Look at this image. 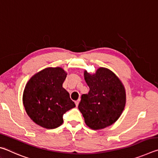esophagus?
<instances>
[{"label": "esophagus", "instance_id": "1", "mask_svg": "<svg viewBox=\"0 0 158 158\" xmlns=\"http://www.w3.org/2000/svg\"><path fill=\"white\" fill-rule=\"evenodd\" d=\"M79 100H77V101H76V102H75V105H76V106H78V105H79Z\"/></svg>", "mask_w": 158, "mask_h": 158}]
</instances>
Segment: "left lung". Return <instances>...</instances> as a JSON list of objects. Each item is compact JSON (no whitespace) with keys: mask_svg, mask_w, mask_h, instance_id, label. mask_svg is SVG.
<instances>
[{"mask_svg":"<svg viewBox=\"0 0 158 158\" xmlns=\"http://www.w3.org/2000/svg\"><path fill=\"white\" fill-rule=\"evenodd\" d=\"M84 75L90 90L81 95L78 108L85 123L94 130L110 126L124 110L126 92L123 84L113 72L102 67L94 74L84 70Z\"/></svg>","mask_w":158,"mask_h":158,"instance_id":"obj_1","label":"left lung"}]
</instances>
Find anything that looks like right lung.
<instances>
[{"label":"right lung","mask_w":158,"mask_h":158,"mask_svg":"<svg viewBox=\"0 0 158 158\" xmlns=\"http://www.w3.org/2000/svg\"><path fill=\"white\" fill-rule=\"evenodd\" d=\"M68 73L60 68H47L35 74L26 84L23 104L28 116L37 125L55 129L63 123V116L75 107L63 87Z\"/></svg>","instance_id":"1"}]
</instances>
